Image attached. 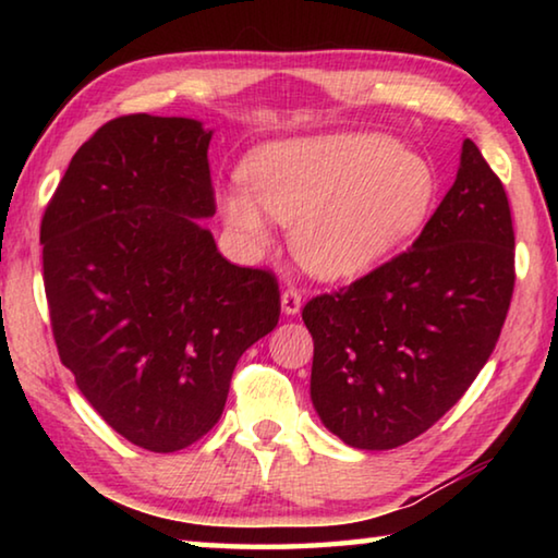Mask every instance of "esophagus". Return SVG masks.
I'll return each mask as SVG.
<instances>
[{
	"instance_id": "34e87169",
	"label": "esophagus",
	"mask_w": 558,
	"mask_h": 558,
	"mask_svg": "<svg viewBox=\"0 0 558 558\" xmlns=\"http://www.w3.org/2000/svg\"><path fill=\"white\" fill-rule=\"evenodd\" d=\"M282 313L286 315H298L300 307H302V295L298 288H286V292H282Z\"/></svg>"
}]
</instances>
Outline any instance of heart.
Instances as JSON below:
<instances>
[{
    "instance_id": "b5f03b06",
    "label": "heart",
    "mask_w": 558,
    "mask_h": 558,
    "mask_svg": "<svg viewBox=\"0 0 558 558\" xmlns=\"http://www.w3.org/2000/svg\"><path fill=\"white\" fill-rule=\"evenodd\" d=\"M241 189L219 194L223 221L266 245V215L292 223V248L323 278L372 270L421 229L436 199L426 159L379 132H339L258 147L241 165Z\"/></svg>"
}]
</instances>
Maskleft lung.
I'll list each match as a JSON object with an SVG mask.
<instances>
[{
  "label": "left lung",
  "instance_id": "1",
  "mask_svg": "<svg viewBox=\"0 0 558 558\" xmlns=\"http://www.w3.org/2000/svg\"><path fill=\"white\" fill-rule=\"evenodd\" d=\"M512 292L507 192L465 140L456 184L411 248L302 307L319 418L362 450L418 438L487 364Z\"/></svg>",
  "mask_w": 558,
  "mask_h": 558
}]
</instances>
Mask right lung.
Segmentation results:
<instances>
[{
  "instance_id": "add662e5",
  "label": "right lung",
  "mask_w": 558,
  "mask_h": 558,
  "mask_svg": "<svg viewBox=\"0 0 558 558\" xmlns=\"http://www.w3.org/2000/svg\"><path fill=\"white\" fill-rule=\"evenodd\" d=\"M209 140L189 118L110 120L41 219L61 362L112 430L153 452L216 426L241 354L280 319L276 276L233 266L199 223L216 214Z\"/></svg>"
}]
</instances>
